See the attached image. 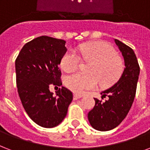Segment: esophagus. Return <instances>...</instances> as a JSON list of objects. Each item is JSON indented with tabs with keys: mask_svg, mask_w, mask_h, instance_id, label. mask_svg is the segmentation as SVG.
<instances>
[{
	"mask_svg": "<svg viewBox=\"0 0 150 150\" xmlns=\"http://www.w3.org/2000/svg\"><path fill=\"white\" fill-rule=\"evenodd\" d=\"M83 97L82 95H80V94H76V93H75L74 94V100H77V99H79V98H81Z\"/></svg>",
	"mask_w": 150,
	"mask_h": 150,
	"instance_id": "obj_1",
	"label": "esophagus"
}]
</instances>
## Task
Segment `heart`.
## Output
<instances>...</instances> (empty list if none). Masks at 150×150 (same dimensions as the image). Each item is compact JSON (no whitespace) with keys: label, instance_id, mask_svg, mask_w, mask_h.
<instances>
[{"label":"heart","instance_id":"1","mask_svg":"<svg viewBox=\"0 0 150 150\" xmlns=\"http://www.w3.org/2000/svg\"><path fill=\"white\" fill-rule=\"evenodd\" d=\"M79 52L83 61L90 64L86 70L88 74L75 73L65 78V85L74 93L82 94L93 90L98 82L100 86H109L123 74V60L108 43L94 42L81 45ZM79 64L80 58L72 50L65 52L60 61V66L66 72L77 70Z\"/></svg>","mask_w":150,"mask_h":150}]
</instances>
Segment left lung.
Listing matches in <instances>:
<instances>
[{
  "mask_svg": "<svg viewBox=\"0 0 150 150\" xmlns=\"http://www.w3.org/2000/svg\"><path fill=\"white\" fill-rule=\"evenodd\" d=\"M115 42L122 52L125 68L118 82L100 93L102 99L107 96L108 100L102 101L94 98L95 105L88 113L90 125L100 131L112 130L127 116L135 97L140 72L133 50L119 40L115 39Z\"/></svg>",
  "mask_w": 150,
  "mask_h": 150,
  "instance_id": "1",
  "label": "left lung"
}]
</instances>
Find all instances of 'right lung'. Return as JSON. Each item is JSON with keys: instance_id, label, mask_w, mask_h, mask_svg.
Returning <instances> with one entry per match:
<instances>
[{"instance_id": "add662e5", "label": "right lung", "mask_w": 150, "mask_h": 150, "mask_svg": "<svg viewBox=\"0 0 150 150\" xmlns=\"http://www.w3.org/2000/svg\"><path fill=\"white\" fill-rule=\"evenodd\" d=\"M64 40L41 36L27 42L16 60V85L19 98L30 118L42 127L59 125L73 99L71 91L62 86L56 92L50 85L61 86L59 68L67 52Z\"/></svg>"}]
</instances>
